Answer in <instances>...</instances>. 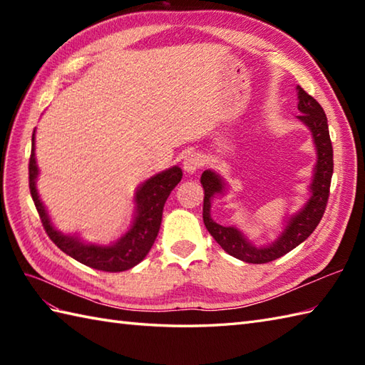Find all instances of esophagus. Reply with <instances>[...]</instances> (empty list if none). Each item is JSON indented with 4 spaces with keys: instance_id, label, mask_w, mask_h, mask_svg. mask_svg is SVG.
<instances>
[{
    "instance_id": "34e87169",
    "label": "esophagus",
    "mask_w": 365,
    "mask_h": 365,
    "mask_svg": "<svg viewBox=\"0 0 365 365\" xmlns=\"http://www.w3.org/2000/svg\"><path fill=\"white\" fill-rule=\"evenodd\" d=\"M204 165H205V158H204V155H200L199 152H190L183 160V169H185V173H188V174L197 173V170Z\"/></svg>"
}]
</instances>
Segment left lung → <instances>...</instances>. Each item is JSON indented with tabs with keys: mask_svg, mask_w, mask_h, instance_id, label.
<instances>
[{
	"mask_svg": "<svg viewBox=\"0 0 365 365\" xmlns=\"http://www.w3.org/2000/svg\"><path fill=\"white\" fill-rule=\"evenodd\" d=\"M297 89L299 100L298 110L302 113L298 115V119L311 128L319 160H317L314 182L311 185V199H309L306 207L289 221V226L285 227L284 234L273 245L267 247H255L237 229L216 224L210 216V202L213 195L222 192L224 183L212 170H204L202 177H200V183L204 188L202 218L207 230L210 232V235L224 251L247 263H268L290 252L312 234L322 221L324 210H327L332 169H334L328 119L322 105L312 96H309L301 86Z\"/></svg>",
	"mask_w": 365,
	"mask_h": 365,
	"instance_id": "1",
	"label": "left lung"
}]
</instances>
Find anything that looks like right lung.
<instances>
[{
    "label": "right lung",
    "instance_id": "1",
    "mask_svg": "<svg viewBox=\"0 0 365 365\" xmlns=\"http://www.w3.org/2000/svg\"><path fill=\"white\" fill-rule=\"evenodd\" d=\"M37 173L33 135V147H31L29 157V191L46 235L61 251L71 255L72 259L94 269L106 271V273H119V271L130 269L145 257L158 235L163 207H165L166 199L169 197L170 191L177 187V183L182 180V169L177 166L149 178L136 192L138 213L133 227L113 246H96L83 245L78 238L63 235L51 226L48 215H46L41 199L37 196Z\"/></svg>",
    "mask_w": 365,
    "mask_h": 365
}]
</instances>
